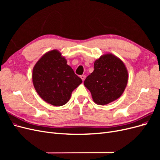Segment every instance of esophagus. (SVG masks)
<instances>
[{
  "label": "esophagus",
  "instance_id": "34e87169",
  "mask_svg": "<svg viewBox=\"0 0 160 160\" xmlns=\"http://www.w3.org/2000/svg\"><path fill=\"white\" fill-rule=\"evenodd\" d=\"M81 79H82V81H84V80L85 79V75H81Z\"/></svg>",
  "mask_w": 160,
  "mask_h": 160
}]
</instances>
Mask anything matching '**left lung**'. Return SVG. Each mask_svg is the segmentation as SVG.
Masks as SVG:
<instances>
[{
  "label": "left lung",
  "instance_id": "1",
  "mask_svg": "<svg viewBox=\"0 0 160 160\" xmlns=\"http://www.w3.org/2000/svg\"><path fill=\"white\" fill-rule=\"evenodd\" d=\"M128 72L123 62L111 53L101 55L94 62V71L87 77L84 85L94 102L107 105L119 98L126 88Z\"/></svg>",
  "mask_w": 160,
  "mask_h": 160
}]
</instances>
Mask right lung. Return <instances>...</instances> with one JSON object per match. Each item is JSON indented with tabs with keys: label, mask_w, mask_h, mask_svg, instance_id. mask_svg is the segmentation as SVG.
<instances>
[{
	"label": "right lung",
	"mask_w": 160,
	"mask_h": 160,
	"mask_svg": "<svg viewBox=\"0 0 160 160\" xmlns=\"http://www.w3.org/2000/svg\"><path fill=\"white\" fill-rule=\"evenodd\" d=\"M67 62L65 57L54 49L45 53L32 69L37 93L47 103L57 107L68 102L72 91L82 83Z\"/></svg>",
	"instance_id": "1"
}]
</instances>
